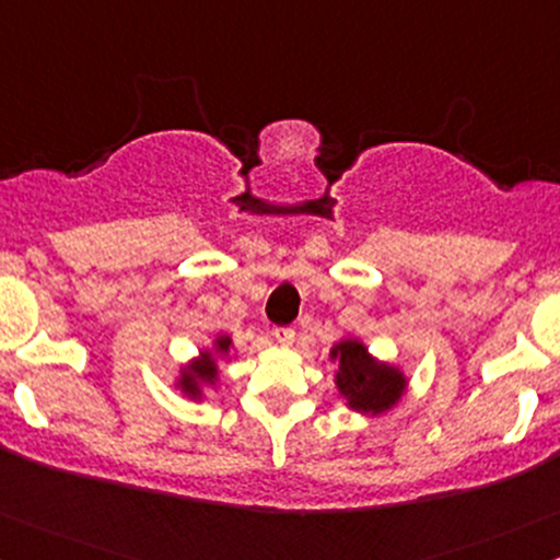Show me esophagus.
Here are the masks:
<instances>
[{
  "instance_id": "1",
  "label": "esophagus",
  "mask_w": 560,
  "mask_h": 560,
  "mask_svg": "<svg viewBox=\"0 0 560 560\" xmlns=\"http://www.w3.org/2000/svg\"><path fill=\"white\" fill-rule=\"evenodd\" d=\"M273 335H276V340L281 342V346H292V342H294V329L292 327H276Z\"/></svg>"
}]
</instances>
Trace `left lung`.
Returning <instances> with one entry per match:
<instances>
[{
    "label": "left lung",
    "mask_w": 560,
    "mask_h": 560,
    "mask_svg": "<svg viewBox=\"0 0 560 560\" xmlns=\"http://www.w3.org/2000/svg\"><path fill=\"white\" fill-rule=\"evenodd\" d=\"M331 359L340 361L337 388L342 396H348L353 409L383 411L401 396V372L385 364H374V359L359 340H342L340 346L331 348Z\"/></svg>",
    "instance_id": "obj_1"
}]
</instances>
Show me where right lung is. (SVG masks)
<instances>
[{
    "label": "right lung",
    "instance_id": "right-lung-1",
    "mask_svg": "<svg viewBox=\"0 0 560 560\" xmlns=\"http://www.w3.org/2000/svg\"><path fill=\"white\" fill-rule=\"evenodd\" d=\"M229 348H231L229 337H220L218 340L220 353H229ZM214 380H218V366H214L212 353H201V359L196 361L190 370L183 372L180 385L183 390L190 393V396H199V383H214Z\"/></svg>",
    "mask_w": 560,
    "mask_h": 560
}]
</instances>
